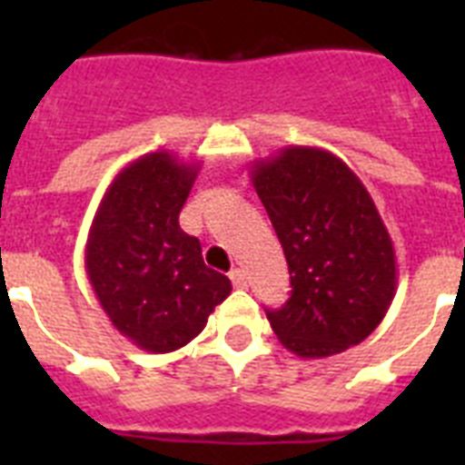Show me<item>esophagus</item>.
I'll use <instances>...</instances> for the list:
<instances>
[{"label": "esophagus", "mask_w": 465, "mask_h": 465, "mask_svg": "<svg viewBox=\"0 0 465 465\" xmlns=\"http://www.w3.org/2000/svg\"><path fill=\"white\" fill-rule=\"evenodd\" d=\"M229 277H232V282H233V287H236V290H246V287H248L246 270L233 268L232 272H229Z\"/></svg>", "instance_id": "1"}]
</instances>
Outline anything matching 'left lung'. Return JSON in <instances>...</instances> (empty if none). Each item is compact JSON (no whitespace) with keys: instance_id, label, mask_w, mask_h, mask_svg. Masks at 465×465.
<instances>
[{"instance_id":"left-lung-1","label":"left lung","mask_w":465,"mask_h":465,"mask_svg":"<svg viewBox=\"0 0 465 465\" xmlns=\"http://www.w3.org/2000/svg\"><path fill=\"white\" fill-rule=\"evenodd\" d=\"M253 188L290 265L292 297L268 321L304 360L360 345L396 297L393 241L345 161L318 147H284L251 166Z\"/></svg>"}]
</instances>
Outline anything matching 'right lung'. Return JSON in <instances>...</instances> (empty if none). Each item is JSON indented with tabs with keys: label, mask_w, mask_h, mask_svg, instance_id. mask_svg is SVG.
Segmentation results:
<instances>
[{
	"label": "right lung",
	"mask_w": 465,
	"mask_h": 465,
	"mask_svg": "<svg viewBox=\"0 0 465 465\" xmlns=\"http://www.w3.org/2000/svg\"><path fill=\"white\" fill-rule=\"evenodd\" d=\"M200 163L152 152L105 190L86 241V275L105 316L147 352H173L232 294L229 277L204 265L203 246L178 224Z\"/></svg>",
	"instance_id": "right-lung-1"
}]
</instances>
